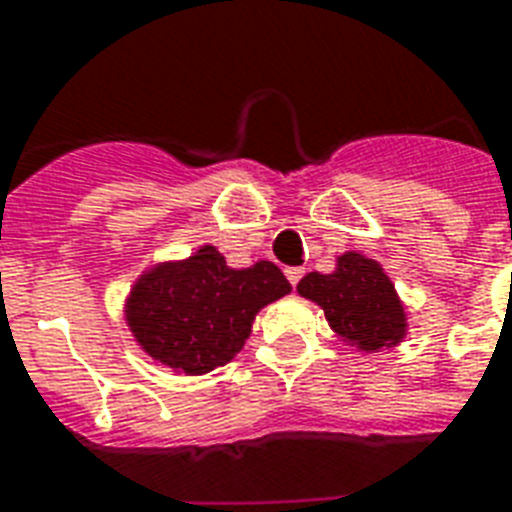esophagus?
<instances>
[{
  "mask_svg": "<svg viewBox=\"0 0 512 512\" xmlns=\"http://www.w3.org/2000/svg\"><path fill=\"white\" fill-rule=\"evenodd\" d=\"M303 268H287V279H289V284H292V287H297V284H300V279H303Z\"/></svg>",
  "mask_w": 512,
  "mask_h": 512,
  "instance_id": "34e87169",
  "label": "esophagus"
}]
</instances>
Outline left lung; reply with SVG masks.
<instances>
[{
    "label": "left lung",
    "instance_id": "left-lung-1",
    "mask_svg": "<svg viewBox=\"0 0 512 512\" xmlns=\"http://www.w3.org/2000/svg\"><path fill=\"white\" fill-rule=\"evenodd\" d=\"M297 292L324 308L329 327L361 350L390 348L406 332L404 305L380 263L348 252L335 273H308Z\"/></svg>",
    "mask_w": 512,
    "mask_h": 512
}]
</instances>
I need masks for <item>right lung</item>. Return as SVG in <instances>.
I'll use <instances>...</instances> for the list:
<instances>
[{
  "mask_svg": "<svg viewBox=\"0 0 512 512\" xmlns=\"http://www.w3.org/2000/svg\"><path fill=\"white\" fill-rule=\"evenodd\" d=\"M279 265L260 260L233 271L215 247L183 263L156 265L132 287L127 324L148 356L185 374L228 364L263 305L289 292Z\"/></svg>",
  "mask_w": 512,
  "mask_h": 512,
  "instance_id": "1",
  "label": "right lung"
}]
</instances>
